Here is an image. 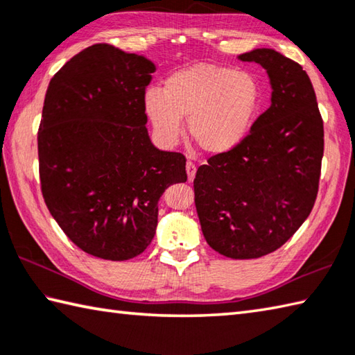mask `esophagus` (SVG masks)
<instances>
[{
  "instance_id": "34e87169",
  "label": "esophagus",
  "mask_w": 355,
  "mask_h": 355,
  "mask_svg": "<svg viewBox=\"0 0 355 355\" xmlns=\"http://www.w3.org/2000/svg\"><path fill=\"white\" fill-rule=\"evenodd\" d=\"M185 170H187V178H189V182H191L193 179H195V175H196V165L193 162H187L185 165Z\"/></svg>"
}]
</instances>
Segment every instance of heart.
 <instances>
[{"mask_svg":"<svg viewBox=\"0 0 355 355\" xmlns=\"http://www.w3.org/2000/svg\"><path fill=\"white\" fill-rule=\"evenodd\" d=\"M263 92L257 77L227 66L198 63L175 71L162 91L150 88L144 106L156 136L175 142L187 117V135L209 155L235 148L258 116Z\"/></svg>","mask_w":355,"mask_h":355,"instance_id":"1","label":"heart"}]
</instances>
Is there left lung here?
Listing matches in <instances>:
<instances>
[{
    "mask_svg": "<svg viewBox=\"0 0 355 355\" xmlns=\"http://www.w3.org/2000/svg\"><path fill=\"white\" fill-rule=\"evenodd\" d=\"M269 73L272 105L235 148L200 165L193 180L204 238L233 259L279 249L315 204L324 150L323 119L311 78L273 49L241 53Z\"/></svg>",
    "mask_w": 355,
    "mask_h": 355,
    "instance_id": "obj_1",
    "label": "left lung"
}]
</instances>
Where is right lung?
Returning <instances> with one entry per match:
<instances>
[{"label": "right lung", "mask_w": 355, "mask_h": 355, "mask_svg": "<svg viewBox=\"0 0 355 355\" xmlns=\"http://www.w3.org/2000/svg\"><path fill=\"white\" fill-rule=\"evenodd\" d=\"M156 66L100 43L49 82L38 128L44 202L73 244L92 257L140 255L165 189L185 182V156L160 151L146 130L145 89Z\"/></svg>", "instance_id": "1"}]
</instances>
